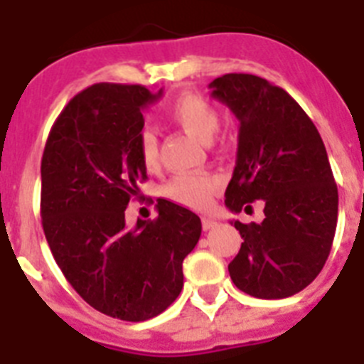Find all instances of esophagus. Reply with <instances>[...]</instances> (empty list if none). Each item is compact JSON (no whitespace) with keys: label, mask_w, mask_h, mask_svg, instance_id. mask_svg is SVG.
<instances>
[{"label":"esophagus","mask_w":364,"mask_h":364,"mask_svg":"<svg viewBox=\"0 0 364 364\" xmlns=\"http://www.w3.org/2000/svg\"><path fill=\"white\" fill-rule=\"evenodd\" d=\"M217 226V220H213V218H202V230L204 231H210L213 230V228Z\"/></svg>","instance_id":"34e87169"}]
</instances>
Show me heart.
<instances>
[{
  "label": "heart",
  "mask_w": 364,
  "mask_h": 364,
  "mask_svg": "<svg viewBox=\"0 0 364 364\" xmlns=\"http://www.w3.org/2000/svg\"><path fill=\"white\" fill-rule=\"evenodd\" d=\"M167 117L173 124L200 142H211L220 125V117L210 100L198 92H182L167 107ZM140 159L147 169L159 166V138L153 131L140 134ZM222 186V180L215 175H178L164 186V197L175 204L205 210L210 208L213 195Z\"/></svg>",
  "instance_id": "b5f03b06"
}]
</instances>
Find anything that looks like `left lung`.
Instances as JSON below:
<instances>
[{
  "label": "left lung",
  "instance_id": "left-lung-1",
  "mask_svg": "<svg viewBox=\"0 0 364 364\" xmlns=\"http://www.w3.org/2000/svg\"><path fill=\"white\" fill-rule=\"evenodd\" d=\"M210 87L240 124L226 205L240 213L264 202L262 222L235 220L244 242L230 277L253 297H290L319 275L332 250L339 195L326 147L301 105L268 80L231 73Z\"/></svg>",
  "mask_w": 364,
  "mask_h": 364
}]
</instances>
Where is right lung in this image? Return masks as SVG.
I'll return each instance as SVG.
<instances>
[{"mask_svg": "<svg viewBox=\"0 0 364 364\" xmlns=\"http://www.w3.org/2000/svg\"><path fill=\"white\" fill-rule=\"evenodd\" d=\"M160 96L144 85L87 87L60 112L41 159V224L56 264L87 304L129 323L178 297L182 262L202 231L197 215L166 198L154 220L125 226L147 178L142 111Z\"/></svg>", "mask_w": 364, "mask_h": 364, "instance_id": "add662e5", "label": "right lung"}]
</instances>
